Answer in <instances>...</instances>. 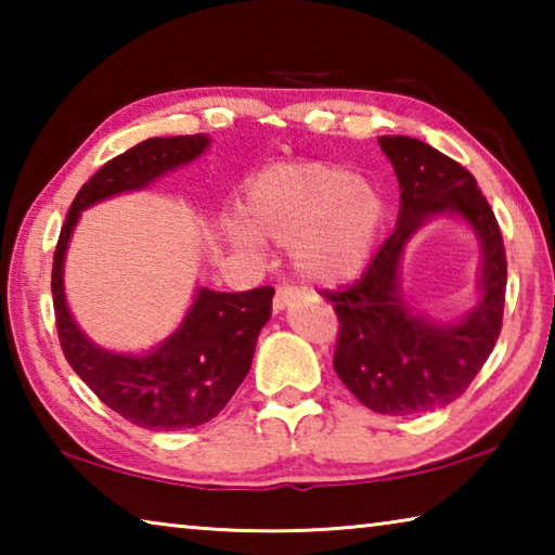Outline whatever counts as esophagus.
<instances>
[{
    "mask_svg": "<svg viewBox=\"0 0 555 555\" xmlns=\"http://www.w3.org/2000/svg\"><path fill=\"white\" fill-rule=\"evenodd\" d=\"M296 296H298V291H296V288H291V286H281V288L276 291V296H274V313L286 311V308L296 300Z\"/></svg>",
    "mask_w": 555,
    "mask_h": 555,
    "instance_id": "obj_1",
    "label": "esophagus"
}]
</instances>
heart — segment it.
I'll return each instance as SVG.
<instances>
[{
    "label": "heart",
    "mask_w": 555,
    "mask_h": 555,
    "mask_svg": "<svg viewBox=\"0 0 555 555\" xmlns=\"http://www.w3.org/2000/svg\"><path fill=\"white\" fill-rule=\"evenodd\" d=\"M244 222L228 237L257 251L259 240L291 247V264L308 286H340L370 264L387 220V203L364 178L333 164H298L259 176L242 205Z\"/></svg>",
    "instance_id": "heart-1"
}]
</instances>
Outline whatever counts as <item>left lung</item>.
I'll return each instance as SVG.
<instances>
[{"label":"left lung","instance_id":"left-lung-1","mask_svg":"<svg viewBox=\"0 0 555 555\" xmlns=\"http://www.w3.org/2000/svg\"><path fill=\"white\" fill-rule=\"evenodd\" d=\"M379 149L399 181L397 228L357 284L325 298L340 318L337 377L367 409L409 416L448 406L482 370L502 331L506 257L500 224L473 173L411 137L384 134ZM443 217L463 221L481 244L476 306L450 322L416 309L400 284L410 240Z\"/></svg>","mask_w":555,"mask_h":555}]
</instances>
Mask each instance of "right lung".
Here are the masks:
<instances>
[{"mask_svg":"<svg viewBox=\"0 0 555 555\" xmlns=\"http://www.w3.org/2000/svg\"><path fill=\"white\" fill-rule=\"evenodd\" d=\"M210 146L208 134L154 137L112 158L80 188L65 215L53 257V308L65 360L102 403L134 426L181 430L212 421L247 377L257 337L271 318L274 288L222 294L195 286L181 323L152 350L117 352L92 343L65 298V255L82 212L115 195L137 193L178 171Z\"/></svg>","mask_w":555,"mask_h":555,"instance_id":"add662e5","label":"right lung"}]
</instances>
